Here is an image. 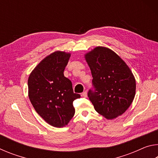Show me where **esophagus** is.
Returning <instances> with one entry per match:
<instances>
[{"instance_id":"1","label":"esophagus","mask_w":158,"mask_h":158,"mask_svg":"<svg viewBox=\"0 0 158 158\" xmlns=\"http://www.w3.org/2000/svg\"><path fill=\"white\" fill-rule=\"evenodd\" d=\"M81 95L83 96V97H86V96H87V92H86V91L83 92V93H81Z\"/></svg>"}]
</instances>
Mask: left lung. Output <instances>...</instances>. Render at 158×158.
Wrapping results in <instances>:
<instances>
[{"label":"left lung","mask_w":158,"mask_h":158,"mask_svg":"<svg viewBox=\"0 0 158 158\" xmlns=\"http://www.w3.org/2000/svg\"><path fill=\"white\" fill-rule=\"evenodd\" d=\"M93 77L88 97L96 111L107 119L121 116L135 98L133 74L116 53L98 47L85 56Z\"/></svg>","instance_id":"8db88e82"}]
</instances>
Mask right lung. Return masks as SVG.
<instances>
[{"instance_id": "obj_1", "label": "right lung", "mask_w": 158, "mask_h": 158, "mask_svg": "<svg viewBox=\"0 0 158 158\" xmlns=\"http://www.w3.org/2000/svg\"><path fill=\"white\" fill-rule=\"evenodd\" d=\"M69 53L56 52L37 65L28 80V97L37 113L47 123L61 127L74 116L73 102L81 95L74 93L64 70Z\"/></svg>"}]
</instances>
